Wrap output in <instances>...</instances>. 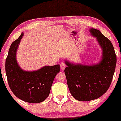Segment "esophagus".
Here are the masks:
<instances>
[{
    "instance_id": "obj_1",
    "label": "esophagus",
    "mask_w": 121,
    "mask_h": 121,
    "mask_svg": "<svg viewBox=\"0 0 121 121\" xmlns=\"http://www.w3.org/2000/svg\"><path fill=\"white\" fill-rule=\"evenodd\" d=\"M60 67H61V69L62 70H64V69H65V68L66 67V65H65V64H64V63H61L60 64Z\"/></svg>"
}]
</instances>
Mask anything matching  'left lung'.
Segmentation results:
<instances>
[{
    "instance_id": "left-lung-1",
    "label": "left lung",
    "mask_w": 121,
    "mask_h": 121,
    "mask_svg": "<svg viewBox=\"0 0 121 121\" xmlns=\"http://www.w3.org/2000/svg\"><path fill=\"white\" fill-rule=\"evenodd\" d=\"M102 50L101 61L92 65L73 64L65 60L64 69L71 94L80 101H88L99 98L109 88L117 64V56L110 40L99 30L90 29Z\"/></svg>"
}]
</instances>
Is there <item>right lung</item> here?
Here are the masks:
<instances>
[{
  "instance_id": "obj_1",
  "label": "right lung",
  "mask_w": 121,
  "mask_h": 121,
  "mask_svg": "<svg viewBox=\"0 0 121 121\" xmlns=\"http://www.w3.org/2000/svg\"><path fill=\"white\" fill-rule=\"evenodd\" d=\"M24 33L13 41L6 60L5 69L9 87L17 98L29 103H39L49 95L60 65L44 66L37 71H24L18 65L16 52Z\"/></svg>"
}]
</instances>
